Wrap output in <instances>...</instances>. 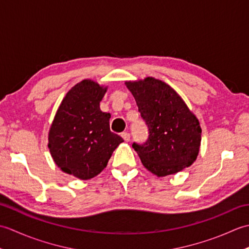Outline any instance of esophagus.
Listing matches in <instances>:
<instances>
[{"label":"esophagus","mask_w":249,"mask_h":249,"mask_svg":"<svg viewBox=\"0 0 249 249\" xmlns=\"http://www.w3.org/2000/svg\"><path fill=\"white\" fill-rule=\"evenodd\" d=\"M121 137L123 138L126 142H128L130 140V135L128 133H122L121 134Z\"/></svg>","instance_id":"1"}]
</instances>
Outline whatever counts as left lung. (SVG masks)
Listing matches in <instances>:
<instances>
[{"label":"left lung","mask_w":249,"mask_h":249,"mask_svg":"<svg viewBox=\"0 0 249 249\" xmlns=\"http://www.w3.org/2000/svg\"><path fill=\"white\" fill-rule=\"evenodd\" d=\"M125 84L149 130L144 143H133L143 166L157 177H166L193 165L200 150L201 127L181 96L153 77Z\"/></svg>","instance_id":"left-lung-1"}]
</instances>
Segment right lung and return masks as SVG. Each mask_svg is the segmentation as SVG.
Wrapping results in <instances>:
<instances>
[{
	"label": "right lung",
	"mask_w": 249,
	"mask_h": 249,
	"mask_svg": "<svg viewBox=\"0 0 249 249\" xmlns=\"http://www.w3.org/2000/svg\"><path fill=\"white\" fill-rule=\"evenodd\" d=\"M107 87L82 80L68 91L57 109L48 147L63 172L89 179L102 172L124 140L110 131V113L99 108Z\"/></svg>",
	"instance_id": "right-lung-1"
}]
</instances>
